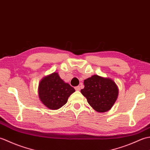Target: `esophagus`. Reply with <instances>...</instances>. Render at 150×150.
Here are the masks:
<instances>
[{
  "instance_id": "34e87169",
  "label": "esophagus",
  "mask_w": 150,
  "mask_h": 150,
  "mask_svg": "<svg viewBox=\"0 0 150 150\" xmlns=\"http://www.w3.org/2000/svg\"><path fill=\"white\" fill-rule=\"evenodd\" d=\"M75 90L79 91V90H81V88H80V86H77V87H75Z\"/></svg>"
}]
</instances>
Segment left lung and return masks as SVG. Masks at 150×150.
Returning <instances> with one entry per match:
<instances>
[{
    "label": "left lung",
    "instance_id": "left-lung-1",
    "mask_svg": "<svg viewBox=\"0 0 150 150\" xmlns=\"http://www.w3.org/2000/svg\"><path fill=\"white\" fill-rule=\"evenodd\" d=\"M84 84L81 92L93 110L99 113L110 110L119 95V88L113 79L94 75L84 80Z\"/></svg>",
    "mask_w": 150,
    "mask_h": 150
}]
</instances>
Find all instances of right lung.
<instances>
[{"label":"right lung","mask_w":150,"mask_h":150,"mask_svg":"<svg viewBox=\"0 0 150 150\" xmlns=\"http://www.w3.org/2000/svg\"><path fill=\"white\" fill-rule=\"evenodd\" d=\"M75 91V89L53 72L44 77L38 88L39 97L44 106L50 110H58L68 101V97Z\"/></svg>","instance_id":"obj_1"}]
</instances>
